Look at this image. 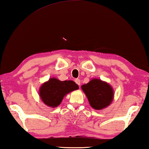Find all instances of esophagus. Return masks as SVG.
<instances>
[{"instance_id": "obj_1", "label": "esophagus", "mask_w": 149, "mask_h": 149, "mask_svg": "<svg viewBox=\"0 0 149 149\" xmlns=\"http://www.w3.org/2000/svg\"><path fill=\"white\" fill-rule=\"evenodd\" d=\"M74 81H75V82H76L78 85L80 86V79H75Z\"/></svg>"}]
</instances>
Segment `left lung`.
I'll return each mask as SVG.
<instances>
[{"label": "left lung", "mask_w": 149, "mask_h": 149, "mask_svg": "<svg viewBox=\"0 0 149 149\" xmlns=\"http://www.w3.org/2000/svg\"><path fill=\"white\" fill-rule=\"evenodd\" d=\"M81 88L86 95L90 106L95 110L107 107L114 100V90L107 82L99 79H92Z\"/></svg>", "instance_id": "obj_1"}]
</instances>
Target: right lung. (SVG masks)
<instances>
[{"mask_svg":"<svg viewBox=\"0 0 149 149\" xmlns=\"http://www.w3.org/2000/svg\"><path fill=\"white\" fill-rule=\"evenodd\" d=\"M78 89L79 86L72 80L61 81L56 78H50L40 86L38 94L44 105L55 108L61 104L65 95Z\"/></svg>","mask_w":149,"mask_h":149,"instance_id":"add662e5","label":"right lung"}]
</instances>
